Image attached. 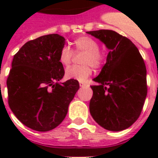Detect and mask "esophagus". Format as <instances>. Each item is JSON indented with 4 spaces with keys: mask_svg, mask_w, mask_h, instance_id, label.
Masks as SVG:
<instances>
[{
    "mask_svg": "<svg viewBox=\"0 0 158 158\" xmlns=\"http://www.w3.org/2000/svg\"><path fill=\"white\" fill-rule=\"evenodd\" d=\"M85 85H86V84H85V83H84V82H79V86L81 87V88L84 87Z\"/></svg>",
    "mask_w": 158,
    "mask_h": 158,
    "instance_id": "obj_1",
    "label": "esophagus"
}]
</instances>
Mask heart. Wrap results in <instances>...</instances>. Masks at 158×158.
<instances>
[{
    "label": "heart",
    "mask_w": 158,
    "mask_h": 158,
    "mask_svg": "<svg viewBox=\"0 0 158 158\" xmlns=\"http://www.w3.org/2000/svg\"><path fill=\"white\" fill-rule=\"evenodd\" d=\"M75 51L84 52L83 64L85 65L78 66L74 65L67 68L65 70V77L69 79H76L79 82L85 81L92 74V67L99 68L105 60V55L99 51V45L93 38L89 37H79L73 42ZM73 52L68 46L62 47L59 52V61L64 66H68L71 62Z\"/></svg>",
    "instance_id": "b5f03b06"
}]
</instances>
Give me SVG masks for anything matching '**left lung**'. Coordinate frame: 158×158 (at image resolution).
I'll list each match as a JSON object with an SVG mask.
<instances>
[{
  "label": "left lung",
  "mask_w": 158,
  "mask_h": 158,
  "mask_svg": "<svg viewBox=\"0 0 158 158\" xmlns=\"http://www.w3.org/2000/svg\"><path fill=\"white\" fill-rule=\"evenodd\" d=\"M110 50L100 74L94 78L90 114L100 126L121 131L138 120L147 96V70L136 46L113 30L87 32Z\"/></svg>",
  "instance_id": "left-lung-1"
}]
</instances>
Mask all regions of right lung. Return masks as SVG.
<instances>
[{"label":"right lung","instance_id":"add662e5","mask_svg":"<svg viewBox=\"0 0 158 158\" xmlns=\"http://www.w3.org/2000/svg\"><path fill=\"white\" fill-rule=\"evenodd\" d=\"M64 37L52 33L28 41L14 56L7 79L8 102L18 120L40 132L63 121L79 90V82L61 83L64 70L59 61Z\"/></svg>","mask_w":158,"mask_h":158}]
</instances>
